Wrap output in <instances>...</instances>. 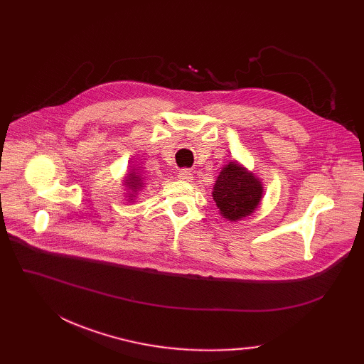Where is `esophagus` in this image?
I'll use <instances>...</instances> for the list:
<instances>
[{
    "mask_svg": "<svg viewBox=\"0 0 364 364\" xmlns=\"http://www.w3.org/2000/svg\"><path fill=\"white\" fill-rule=\"evenodd\" d=\"M178 178H180L181 181H192V180H193L192 171H188V169H181V171H178Z\"/></svg>",
    "mask_w": 364,
    "mask_h": 364,
    "instance_id": "obj_1",
    "label": "esophagus"
}]
</instances>
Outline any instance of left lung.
Wrapping results in <instances>:
<instances>
[{
    "mask_svg": "<svg viewBox=\"0 0 364 364\" xmlns=\"http://www.w3.org/2000/svg\"><path fill=\"white\" fill-rule=\"evenodd\" d=\"M262 196L264 186L261 178L237 161L223 166L213 190L220 215L232 223L252 215Z\"/></svg>",
    "mask_w": 364,
    "mask_h": 364,
    "instance_id": "left-lung-1",
    "label": "left lung"
}]
</instances>
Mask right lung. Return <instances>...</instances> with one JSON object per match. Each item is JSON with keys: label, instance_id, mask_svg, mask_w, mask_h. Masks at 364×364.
Wrapping results in <instances>:
<instances>
[{"label": "right lung", "instance_id": "add662e5", "mask_svg": "<svg viewBox=\"0 0 364 364\" xmlns=\"http://www.w3.org/2000/svg\"><path fill=\"white\" fill-rule=\"evenodd\" d=\"M122 183H124V196L128 202H136V199L139 196V192H141V190L146 186L143 174L140 171H137L136 168L129 169L127 172Z\"/></svg>", "mask_w": 364, "mask_h": 364}]
</instances>
